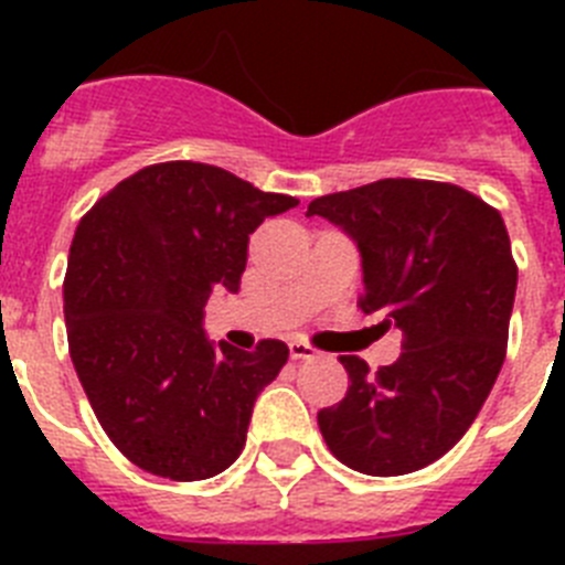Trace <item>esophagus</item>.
I'll use <instances>...</instances> for the list:
<instances>
[{"label":"esophagus","mask_w":565,"mask_h":565,"mask_svg":"<svg viewBox=\"0 0 565 565\" xmlns=\"http://www.w3.org/2000/svg\"><path fill=\"white\" fill-rule=\"evenodd\" d=\"M288 351H291V359H313L317 356V351H313L311 344L308 342H302V339H291V342H288Z\"/></svg>","instance_id":"34e87169"}]
</instances>
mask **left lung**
Returning <instances> with one entry per match:
<instances>
[{
  "instance_id": "left-lung-1",
  "label": "left lung",
  "mask_w": 565,
  "mask_h": 565,
  "mask_svg": "<svg viewBox=\"0 0 565 565\" xmlns=\"http://www.w3.org/2000/svg\"><path fill=\"white\" fill-rule=\"evenodd\" d=\"M313 214L362 254L359 308L404 333L402 356L376 373L339 356L351 387L319 411V430L356 472H416L456 447L501 373L518 288L503 217L467 189L416 178L326 194Z\"/></svg>"
}]
</instances>
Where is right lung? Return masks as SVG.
Wrapping results in <instances>:
<instances>
[{
  "label": "right lung",
  "instance_id": "1",
  "mask_svg": "<svg viewBox=\"0 0 565 565\" xmlns=\"http://www.w3.org/2000/svg\"><path fill=\"white\" fill-rule=\"evenodd\" d=\"M221 167L154 163L82 217L64 277L70 359L109 441L152 476L203 481L237 461L288 344L209 342V294H237L248 234L297 206Z\"/></svg>",
  "mask_w": 565,
  "mask_h": 565
}]
</instances>
